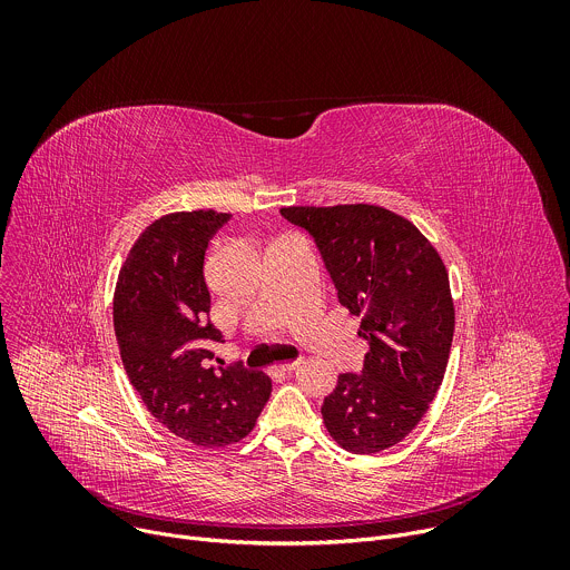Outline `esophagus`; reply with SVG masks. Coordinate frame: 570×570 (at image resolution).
I'll use <instances>...</instances> for the list:
<instances>
[{
    "mask_svg": "<svg viewBox=\"0 0 570 570\" xmlns=\"http://www.w3.org/2000/svg\"><path fill=\"white\" fill-rule=\"evenodd\" d=\"M299 363H302L299 358H297V361H286V363L279 365V370H282V372H293L295 367H299Z\"/></svg>",
    "mask_w": 570,
    "mask_h": 570,
    "instance_id": "1",
    "label": "esophagus"
}]
</instances>
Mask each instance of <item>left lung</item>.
<instances>
[{
    "mask_svg": "<svg viewBox=\"0 0 570 570\" xmlns=\"http://www.w3.org/2000/svg\"><path fill=\"white\" fill-rule=\"evenodd\" d=\"M322 255L338 302L370 343L361 374H341L322 403L330 435L350 453L394 446L426 415L453 341L449 273L431 240L379 205L284 207Z\"/></svg>",
    "mask_w": 570,
    "mask_h": 570,
    "instance_id": "obj_1",
    "label": "left lung"
}]
</instances>
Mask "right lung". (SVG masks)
<instances>
[{"instance_id": "right-lung-1", "label": "right lung", "mask_w": 570, "mask_h": 570, "mask_svg": "<svg viewBox=\"0 0 570 570\" xmlns=\"http://www.w3.org/2000/svg\"><path fill=\"white\" fill-rule=\"evenodd\" d=\"M227 220L198 209L150 223L119 271L112 302L119 354L148 413L203 449L246 438L273 390L259 370L209 365L223 334L209 322L203 266L209 238Z\"/></svg>"}]
</instances>
